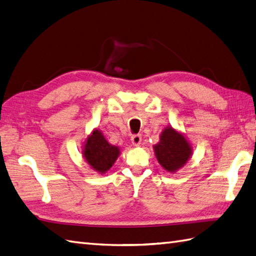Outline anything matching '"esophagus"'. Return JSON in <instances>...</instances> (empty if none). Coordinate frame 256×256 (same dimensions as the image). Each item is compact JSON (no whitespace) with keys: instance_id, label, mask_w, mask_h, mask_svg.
Instances as JSON below:
<instances>
[{"instance_id":"obj_1","label":"esophagus","mask_w":256,"mask_h":256,"mask_svg":"<svg viewBox=\"0 0 256 256\" xmlns=\"http://www.w3.org/2000/svg\"><path fill=\"white\" fill-rule=\"evenodd\" d=\"M130 140H132V144L134 146H138L140 144V140H142V135H140V134L133 135L132 138H130Z\"/></svg>"}]
</instances>
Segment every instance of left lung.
<instances>
[{
  "mask_svg": "<svg viewBox=\"0 0 256 256\" xmlns=\"http://www.w3.org/2000/svg\"><path fill=\"white\" fill-rule=\"evenodd\" d=\"M154 150L158 162L169 172L183 167L192 154V147L186 138L171 126L164 130L160 142L154 146Z\"/></svg>",
  "mask_w": 256,
  "mask_h": 256,
  "instance_id": "8db88e82",
  "label": "left lung"
}]
</instances>
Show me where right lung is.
Masks as SVG:
<instances>
[{
	"label": "right lung",
	"instance_id": "right-lung-1",
	"mask_svg": "<svg viewBox=\"0 0 256 256\" xmlns=\"http://www.w3.org/2000/svg\"><path fill=\"white\" fill-rule=\"evenodd\" d=\"M82 155L94 170L104 174L116 162L120 155V150L116 146L110 145L100 130H96L88 136Z\"/></svg>",
	"mask_w": 256,
	"mask_h": 256
}]
</instances>
